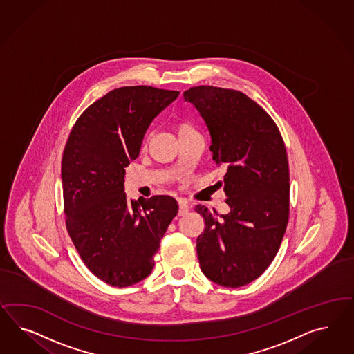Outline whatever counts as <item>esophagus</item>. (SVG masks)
I'll return each instance as SVG.
<instances>
[{
  "instance_id": "34e87169",
  "label": "esophagus",
  "mask_w": 354,
  "mask_h": 354,
  "mask_svg": "<svg viewBox=\"0 0 354 354\" xmlns=\"http://www.w3.org/2000/svg\"><path fill=\"white\" fill-rule=\"evenodd\" d=\"M188 212H189V206L187 204H184V203H180V204H179L178 215H179V216H184V215L188 214Z\"/></svg>"
}]
</instances>
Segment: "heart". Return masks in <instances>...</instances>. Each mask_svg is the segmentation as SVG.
<instances>
[{"label": "heart", "instance_id": "obj_1", "mask_svg": "<svg viewBox=\"0 0 354 354\" xmlns=\"http://www.w3.org/2000/svg\"><path fill=\"white\" fill-rule=\"evenodd\" d=\"M175 131H176L178 138H182L184 135H188V133H191V132H194V129H193L191 124H188V123H185V122H178V123L175 124Z\"/></svg>", "mask_w": 354, "mask_h": 354}]
</instances>
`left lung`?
Wrapping results in <instances>:
<instances>
[{"instance_id":"left-lung-1","label":"left lung","mask_w":354,"mask_h":354,"mask_svg":"<svg viewBox=\"0 0 354 354\" xmlns=\"http://www.w3.org/2000/svg\"><path fill=\"white\" fill-rule=\"evenodd\" d=\"M209 129L210 151L225 169V204L197 205L205 230L197 256L206 278L237 288L263 274L278 253L290 216V169L283 138L268 113L243 92L200 86L184 92Z\"/></svg>"}]
</instances>
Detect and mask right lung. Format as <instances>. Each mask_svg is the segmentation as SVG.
I'll return each instance as SVG.
<instances>
[{
    "label": "right lung",
    "mask_w": 354,
    "mask_h": 354,
    "mask_svg": "<svg viewBox=\"0 0 354 354\" xmlns=\"http://www.w3.org/2000/svg\"><path fill=\"white\" fill-rule=\"evenodd\" d=\"M178 91L122 86L86 107L62 157L66 227L79 256L97 278L129 287L147 278L174 216L170 196L129 200L124 175L139 157L147 129Z\"/></svg>",
    "instance_id": "add662e5"
}]
</instances>
